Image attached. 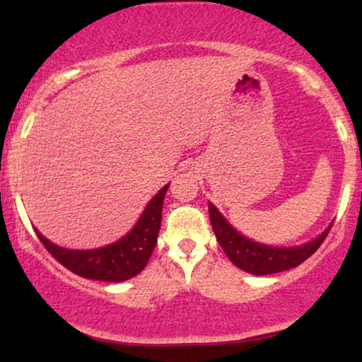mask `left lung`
<instances>
[{
	"instance_id": "left-lung-1",
	"label": "left lung",
	"mask_w": 362,
	"mask_h": 362,
	"mask_svg": "<svg viewBox=\"0 0 362 362\" xmlns=\"http://www.w3.org/2000/svg\"><path fill=\"white\" fill-rule=\"evenodd\" d=\"M209 219L211 224H213L216 238H218L228 259L242 271L255 274V276H267V274H276L298 267L318 250V247L327 238L328 231L332 228L328 226L318 238L311 240V242L301 245V247L281 248L260 245L245 238L223 218L221 213L213 204H209Z\"/></svg>"
}]
</instances>
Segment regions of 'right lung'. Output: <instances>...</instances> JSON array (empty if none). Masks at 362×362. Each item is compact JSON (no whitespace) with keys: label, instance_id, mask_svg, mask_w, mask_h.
Wrapping results in <instances>:
<instances>
[{"label":"right lung","instance_id":"obj_1","mask_svg":"<svg viewBox=\"0 0 362 362\" xmlns=\"http://www.w3.org/2000/svg\"><path fill=\"white\" fill-rule=\"evenodd\" d=\"M167 189L168 185H165L149 201L139 221L124 238L107 247L95 250H69L49 242L37 230L35 233L54 259L76 276L107 282L127 281L146 267L149 257L155 250Z\"/></svg>","mask_w":362,"mask_h":362}]
</instances>
